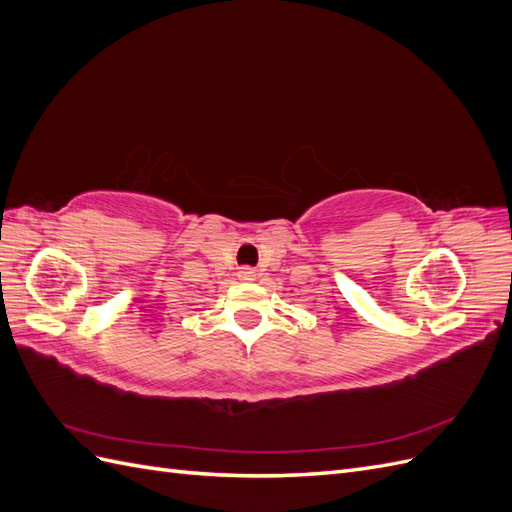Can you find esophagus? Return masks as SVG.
<instances>
[{"label":"esophagus","instance_id":"1","mask_svg":"<svg viewBox=\"0 0 512 512\" xmlns=\"http://www.w3.org/2000/svg\"><path fill=\"white\" fill-rule=\"evenodd\" d=\"M237 275H239V280H243V282H252L256 277V271L252 267H241Z\"/></svg>","mask_w":512,"mask_h":512}]
</instances>
